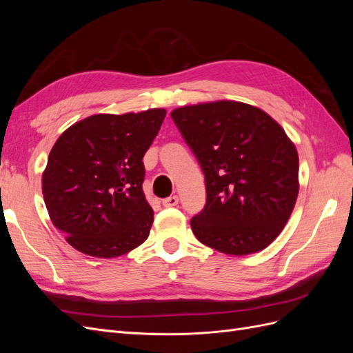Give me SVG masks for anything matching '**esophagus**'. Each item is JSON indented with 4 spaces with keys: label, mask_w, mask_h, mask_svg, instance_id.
Returning a JSON list of instances; mask_svg holds the SVG:
<instances>
[{
    "label": "esophagus",
    "mask_w": 353,
    "mask_h": 353,
    "mask_svg": "<svg viewBox=\"0 0 353 353\" xmlns=\"http://www.w3.org/2000/svg\"><path fill=\"white\" fill-rule=\"evenodd\" d=\"M163 206L165 208H172V206H176L178 205V196H170V197H166L163 199Z\"/></svg>",
    "instance_id": "obj_1"
}]
</instances>
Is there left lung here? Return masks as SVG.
Masks as SVG:
<instances>
[{
	"instance_id": "8db88e82",
	"label": "left lung",
	"mask_w": 353,
	"mask_h": 353,
	"mask_svg": "<svg viewBox=\"0 0 353 353\" xmlns=\"http://www.w3.org/2000/svg\"><path fill=\"white\" fill-rule=\"evenodd\" d=\"M172 119L205 174L206 205L191 219L197 240L227 254L270 245L299 194V156L272 117L240 101L175 109Z\"/></svg>"
}]
</instances>
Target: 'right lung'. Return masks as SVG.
<instances>
[{
	"label": "right lung",
	"mask_w": 353,
	"mask_h": 353,
	"mask_svg": "<svg viewBox=\"0 0 353 353\" xmlns=\"http://www.w3.org/2000/svg\"><path fill=\"white\" fill-rule=\"evenodd\" d=\"M165 116V109L92 114L59 137L42 174V194L51 222L72 248L117 258L147 240L154 213L143 191V157Z\"/></svg>",
	"instance_id": "obj_1"
}]
</instances>
